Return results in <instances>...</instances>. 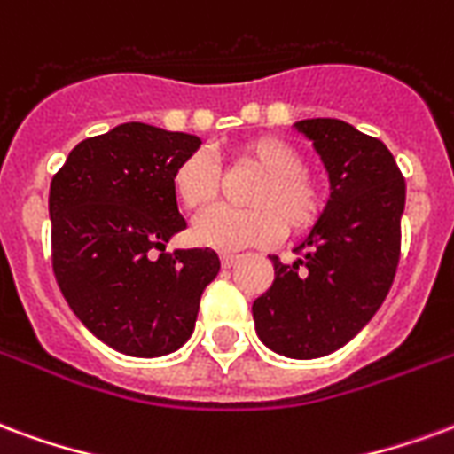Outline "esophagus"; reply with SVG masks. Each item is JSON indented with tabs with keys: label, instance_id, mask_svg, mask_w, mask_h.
<instances>
[{
	"label": "esophagus",
	"instance_id": "esophagus-1",
	"mask_svg": "<svg viewBox=\"0 0 454 454\" xmlns=\"http://www.w3.org/2000/svg\"><path fill=\"white\" fill-rule=\"evenodd\" d=\"M220 261H223L224 268H231L237 261H239V256H237V254H223V259Z\"/></svg>",
	"mask_w": 454,
	"mask_h": 454
}]
</instances>
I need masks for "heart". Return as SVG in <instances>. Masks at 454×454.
Instances as JSON below:
<instances>
[{
  "label": "heart",
  "mask_w": 454,
  "mask_h": 454,
  "mask_svg": "<svg viewBox=\"0 0 454 454\" xmlns=\"http://www.w3.org/2000/svg\"><path fill=\"white\" fill-rule=\"evenodd\" d=\"M239 159L261 168L249 193L254 207H220L198 217L193 224L198 244L217 251L263 247L283 237L286 223L293 231H302L319 220L324 210L322 191L302 171L304 161L293 145L261 135L241 145ZM171 186L188 210H205L220 193L217 164L205 152H195L178 164Z\"/></svg>",
  "instance_id": "heart-1"
}]
</instances>
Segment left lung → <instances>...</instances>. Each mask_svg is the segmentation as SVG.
Segmentation results:
<instances>
[{
  "instance_id": "obj_1",
  "label": "left lung",
  "mask_w": 454,
  "mask_h": 454,
  "mask_svg": "<svg viewBox=\"0 0 454 454\" xmlns=\"http://www.w3.org/2000/svg\"><path fill=\"white\" fill-rule=\"evenodd\" d=\"M329 174V198L293 263L270 256L276 280L254 300L263 346L295 360L329 356L365 326L395 280L406 184L377 137L336 118L293 125Z\"/></svg>"
}]
</instances>
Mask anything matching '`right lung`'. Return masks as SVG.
Returning a JSON list of instances; mask_svg holds the SVG:
<instances>
[{
  "mask_svg": "<svg viewBox=\"0 0 454 454\" xmlns=\"http://www.w3.org/2000/svg\"><path fill=\"white\" fill-rule=\"evenodd\" d=\"M200 137L122 122L79 142L52 176V270L77 319L135 358L178 350L220 273L213 249H174L186 230L171 186Z\"/></svg>",
  "mask_w": 454,
  "mask_h": 454,
  "instance_id": "obj_1",
  "label": "right lung"
}]
</instances>
